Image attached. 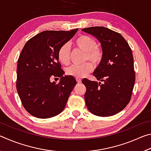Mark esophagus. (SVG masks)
<instances>
[{
  "mask_svg": "<svg viewBox=\"0 0 151 151\" xmlns=\"http://www.w3.org/2000/svg\"><path fill=\"white\" fill-rule=\"evenodd\" d=\"M76 82H77L78 83H81V82H82V79L80 78H78V77H76Z\"/></svg>",
  "mask_w": 151,
  "mask_h": 151,
  "instance_id": "obj_1",
  "label": "esophagus"
}]
</instances>
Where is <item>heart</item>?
Returning a JSON list of instances; mask_svg holds the SVG:
<instances>
[{
	"instance_id": "obj_1",
	"label": "heart",
	"mask_w": 151,
	"mask_h": 151,
	"mask_svg": "<svg viewBox=\"0 0 151 151\" xmlns=\"http://www.w3.org/2000/svg\"><path fill=\"white\" fill-rule=\"evenodd\" d=\"M73 45L85 52V60H89L94 65L100 64L103 59L104 52L99 46L96 40L91 36L81 35L73 40ZM57 57L59 62L64 65L70 63V47L68 44H63L58 48ZM93 69V64L87 62L82 65H73L66 70V75L74 77H83Z\"/></svg>"
}]
</instances>
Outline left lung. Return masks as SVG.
Returning a JSON list of instances; mask_svg holds the SVG:
<instances>
[{
	"instance_id": "8db88e82",
	"label": "left lung",
	"mask_w": 151,
	"mask_h": 151,
	"mask_svg": "<svg viewBox=\"0 0 151 151\" xmlns=\"http://www.w3.org/2000/svg\"><path fill=\"white\" fill-rule=\"evenodd\" d=\"M97 38L104 52L102 62L93 73L103 83L84 78L85 103L91 113L109 116L123 110L131 101L135 82L133 56L122 36L104 27L83 29Z\"/></svg>"
}]
</instances>
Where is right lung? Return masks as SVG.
Returning <instances> with one entry per match:
<instances>
[{"label": "right lung", "instance_id": "right-lung-1", "mask_svg": "<svg viewBox=\"0 0 151 151\" xmlns=\"http://www.w3.org/2000/svg\"><path fill=\"white\" fill-rule=\"evenodd\" d=\"M78 30H46L24 45L18 59L16 86L22 106L31 115L50 118L65 109L76 81L72 76H63L57 52ZM52 77L61 78L60 83H51Z\"/></svg>", "mask_w": 151, "mask_h": 151}]
</instances>
